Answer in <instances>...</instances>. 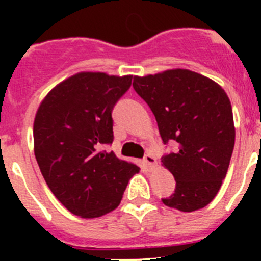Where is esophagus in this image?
<instances>
[{"label":"esophagus","mask_w":261,"mask_h":261,"mask_svg":"<svg viewBox=\"0 0 261 261\" xmlns=\"http://www.w3.org/2000/svg\"><path fill=\"white\" fill-rule=\"evenodd\" d=\"M155 162H156V159L154 158V156L151 155V154H146V155H145L144 163H145V166H146V167L149 168V170H150V168L153 167L154 165H155Z\"/></svg>","instance_id":"1"}]
</instances>
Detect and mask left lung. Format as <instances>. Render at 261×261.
Wrapping results in <instances>:
<instances>
[{"label": "left lung", "mask_w": 261, "mask_h": 261, "mask_svg": "<svg viewBox=\"0 0 261 261\" xmlns=\"http://www.w3.org/2000/svg\"><path fill=\"white\" fill-rule=\"evenodd\" d=\"M133 89L153 111L163 142H176L162 166L176 181L163 204L180 212L204 208L220 191L235 142L232 108L211 78L171 69L133 78Z\"/></svg>", "instance_id": "8db88e82"}]
</instances>
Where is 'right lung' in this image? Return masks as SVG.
<instances>
[{"label": "right lung", "mask_w": 261, "mask_h": 261, "mask_svg": "<svg viewBox=\"0 0 261 261\" xmlns=\"http://www.w3.org/2000/svg\"><path fill=\"white\" fill-rule=\"evenodd\" d=\"M132 75L81 71L47 94L34 121V151L45 183L69 212L96 218L119 206L140 167L100 150L114 141L112 110Z\"/></svg>", "instance_id": "1"}]
</instances>
